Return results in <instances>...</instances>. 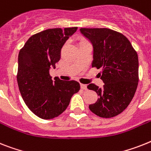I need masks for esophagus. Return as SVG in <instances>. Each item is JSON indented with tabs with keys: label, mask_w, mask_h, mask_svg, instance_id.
Returning a JSON list of instances; mask_svg holds the SVG:
<instances>
[{
	"label": "esophagus",
	"mask_w": 151,
	"mask_h": 151,
	"mask_svg": "<svg viewBox=\"0 0 151 151\" xmlns=\"http://www.w3.org/2000/svg\"><path fill=\"white\" fill-rule=\"evenodd\" d=\"M80 86H81V89H84V90H86V89H87V85L80 84Z\"/></svg>",
	"instance_id": "34e87169"
}]
</instances>
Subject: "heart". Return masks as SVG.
Listing matches in <instances>:
<instances>
[{"mask_svg":"<svg viewBox=\"0 0 151 151\" xmlns=\"http://www.w3.org/2000/svg\"><path fill=\"white\" fill-rule=\"evenodd\" d=\"M85 42H87L86 41H85V40H82V41L80 42V44L81 43H85Z\"/></svg>","mask_w":151,"mask_h":151,"instance_id":"heart-1","label":"heart"}]
</instances>
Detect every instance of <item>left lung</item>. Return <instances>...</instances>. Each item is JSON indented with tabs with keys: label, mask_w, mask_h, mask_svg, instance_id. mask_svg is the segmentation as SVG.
<instances>
[{
	"label": "left lung",
	"mask_w": 151,
	"mask_h": 151,
	"mask_svg": "<svg viewBox=\"0 0 151 151\" xmlns=\"http://www.w3.org/2000/svg\"><path fill=\"white\" fill-rule=\"evenodd\" d=\"M80 33L93 45L92 66L102 68L103 87L89 84L98 100L89 109L103 118H111L126 109L138 85V56L129 40L108 28H80Z\"/></svg>",
	"instance_id": "8db88e82"
}]
</instances>
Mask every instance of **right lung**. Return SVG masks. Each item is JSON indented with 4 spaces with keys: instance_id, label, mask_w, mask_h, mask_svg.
<instances>
[{
    "instance_id": "add662e5",
    "label": "right lung",
    "mask_w": 151,
    "mask_h": 151,
    "mask_svg": "<svg viewBox=\"0 0 151 151\" xmlns=\"http://www.w3.org/2000/svg\"><path fill=\"white\" fill-rule=\"evenodd\" d=\"M77 27L47 29L32 35L18 55L17 81L20 93L34 114L53 119L66 109L71 98L80 89L74 80H52L49 72L60 60L61 49Z\"/></svg>"
}]
</instances>
